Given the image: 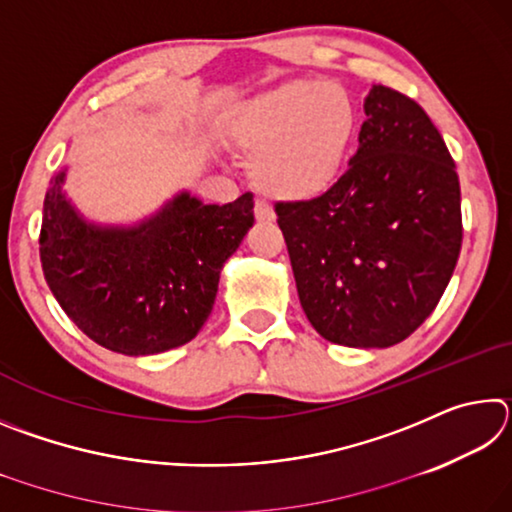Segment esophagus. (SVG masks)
Instances as JSON below:
<instances>
[{
  "mask_svg": "<svg viewBox=\"0 0 512 512\" xmlns=\"http://www.w3.org/2000/svg\"><path fill=\"white\" fill-rule=\"evenodd\" d=\"M255 219H257V221H264V223L273 221V219H275L273 207L268 205L266 201H257V203H255Z\"/></svg>",
  "mask_w": 512,
  "mask_h": 512,
  "instance_id": "1",
  "label": "esophagus"
}]
</instances>
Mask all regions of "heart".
<instances>
[{
	"label": "heart",
	"mask_w": 512,
	"mask_h": 512,
	"mask_svg": "<svg viewBox=\"0 0 512 512\" xmlns=\"http://www.w3.org/2000/svg\"><path fill=\"white\" fill-rule=\"evenodd\" d=\"M359 128L350 92L327 81H289L246 101L228 137L250 155V178L277 201H309L343 169Z\"/></svg>",
	"instance_id": "heart-1"
}]
</instances>
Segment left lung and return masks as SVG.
Here are the masks:
<instances>
[{"instance_id":"left-lung-1","label":"left lung","mask_w":512,"mask_h":512,"mask_svg":"<svg viewBox=\"0 0 512 512\" xmlns=\"http://www.w3.org/2000/svg\"><path fill=\"white\" fill-rule=\"evenodd\" d=\"M357 155L311 201L275 203L309 323L348 348H388L443 298L463 241L445 140L406 94L372 85Z\"/></svg>"}]
</instances>
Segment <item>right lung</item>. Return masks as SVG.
<instances>
[{
  "label": "right lung",
  "mask_w": 512,
  "mask_h": 512,
  "mask_svg": "<svg viewBox=\"0 0 512 512\" xmlns=\"http://www.w3.org/2000/svg\"><path fill=\"white\" fill-rule=\"evenodd\" d=\"M45 196L40 262L74 325L112 352L140 357L194 339L210 316L219 273L253 228V194L203 205L180 194L135 228L85 223L63 194Z\"/></svg>",
  "instance_id": "right-lung-1"
}]
</instances>
